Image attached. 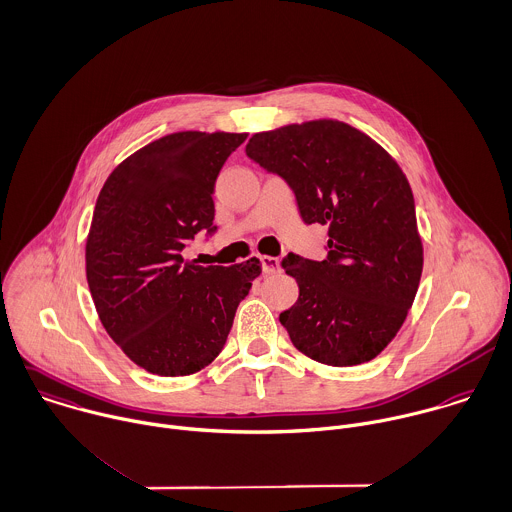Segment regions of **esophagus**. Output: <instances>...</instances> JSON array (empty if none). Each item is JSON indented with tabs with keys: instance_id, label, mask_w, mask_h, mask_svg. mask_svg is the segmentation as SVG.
I'll return each instance as SVG.
<instances>
[{
	"instance_id": "obj_1",
	"label": "esophagus",
	"mask_w": 512,
	"mask_h": 512,
	"mask_svg": "<svg viewBox=\"0 0 512 512\" xmlns=\"http://www.w3.org/2000/svg\"><path fill=\"white\" fill-rule=\"evenodd\" d=\"M260 262H262V272H264V274H276V272H280V260H278V258H274V256H262Z\"/></svg>"
}]
</instances>
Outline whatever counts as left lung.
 <instances>
[{"label": "left lung", "instance_id": "obj_1", "mask_svg": "<svg viewBox=\"0 0 512 512\" xmlns=\"http://www.w3.org/2000/svg\"><path fill=\"white\" fill-rule=\"evenodd\" d=\"M246 155L280 174L306 224L328 226V258L288 254L298 302L280 314L308 357L359 365L403 326L423 272L415 200L395 159L365 133L334 119L252 135Z\"/></svg>", "mask_w": 512, "mask_h": 512}]
</instances>
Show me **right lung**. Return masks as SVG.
<instances>
[{"label": "right lung", "mask_w": 512, "mask_h": 512, "mask_svg": "<svg viewBox=\"0 0 512 512\" xmlns=\"http://www.w3.org/2000/svg\"><path fill=\"white\" fill-rule=\"evenodd\" d=\"M248 133L180 131L133 153L105 180L85 246L99 320L149 373L190 375L214 361L262 264L184 262L212 234L214 182Z\"/></svg>", "instance_id": "add662e5"}]
</instances>
